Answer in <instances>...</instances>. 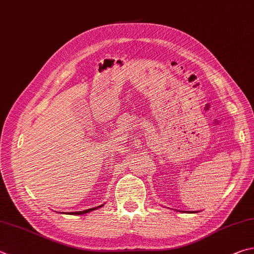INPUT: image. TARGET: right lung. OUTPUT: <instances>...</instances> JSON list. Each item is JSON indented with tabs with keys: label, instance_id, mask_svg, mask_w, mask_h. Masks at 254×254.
Here are the masks:
<instances>
[{
	"label": "right lung",
	"instance_id": "right-lung-1",
	"mask_svg": "<svg viewBox=\"0 0 254 254\" xmlns=\"http://www.w3.org/2000/svg\"><path fill=\"white\" fill-rule=\"evenodd\" d=\"M102 206V205H101ZM99 206H96V207H92V209H87V210H84V211H77V212H71L70 214H76V215H79V214H83V213H87V212H91V211H93V210H95V209H98Z\"/></svg>",
	"mask_w": 254,
	"mask_h": 254
}]
</instances>
